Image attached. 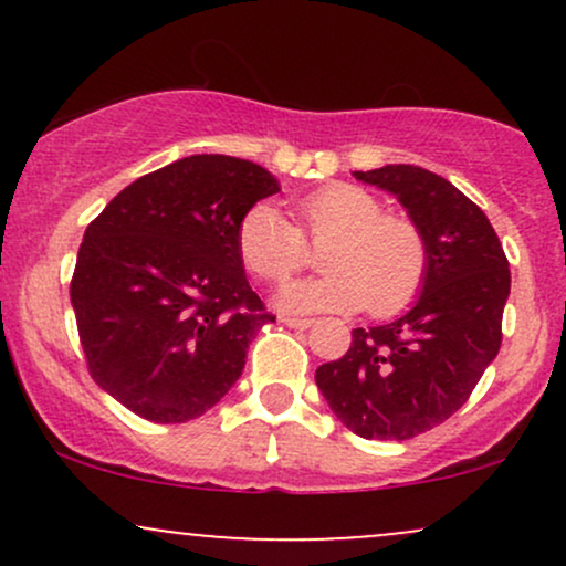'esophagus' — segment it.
Listing matches in <instances>:
<instances>
[{
	"label": "esophagus",
	"instance_id": "esophagus-1",
	"mask_svg": "<svg viewBox=\"0 0 566 566\" xmlns=\"http://www.w3.org/2000/svg\"><path fill=\"white\" fill-rule=\"evenodd\" d=\"M279 322L287 324L292 329H308L311 324H314L311 319H297V316H279Z\"/></svg>",
	"mask_w": 566,
	"mask_h": 566
}]
</instances>
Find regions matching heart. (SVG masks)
<instances>
[{
    "label": "heart",
    "mask_w": 566,
    "mask_h": 566,
    "mask_svg": "<svg viewBox=\"0 0 566 566\" xmlns=\"http://www.w3.org/2000/svg\"><path fill=\"white\" fill-rule=\"evenodd\" d=\"M308 244L324 247L327 274L284 284L276 303L287 311L399 314L428 274L426 233L405 216H386L382 201L354 184L324 186L297 205V223L276 207L255 205L237 229V250L263 282H284L308 263Z\"/></svg>",
    "instance_id": "b5f03b06"
}]
</instances>
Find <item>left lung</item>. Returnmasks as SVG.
<instances>
[{"instance_id":"8db88e82","label":"left lung","mask_w":566,"mask_h":566,"mask_svg":"<svg viewBox=\"0 0 566 566\" xmlns=\"http://www.w3.org/2000/svg\"><path fill=\"white\" fill-rule=\"evenodd\" d=\"M394 193L428 242L423 292L405 316L356 327L316 386L361 439L405 441L431 431L469 401L503 340L511 271L495 229L441 175L415 165L354 172Z\"/></svg>"}]
</instances>
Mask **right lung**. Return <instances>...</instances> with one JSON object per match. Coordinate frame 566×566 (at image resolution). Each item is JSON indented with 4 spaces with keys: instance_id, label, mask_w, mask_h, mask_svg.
<instances>
[{
    "instance_id": "right-lung-1",
    "label": "right lung",
    "mask_w": 566,
    "mask_h": 566,
    "mask_svg": "<svg viewBox=\"0 0 566 566\" xmlns=\"http://www.w3.org/2000/svg\"><path fill=\"white\" fill-rule=\"evenodd\" d=\"M279 191L261 165L197 154L129 184L84 231L71 305L93 380L151 423L216 407L265 311L244 276L239 220Z\"/></svg>"
}]
</instances>
